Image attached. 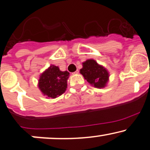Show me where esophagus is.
Segmentation results:
<instances>
[{
    "label": "esophagus",
    "mask_w": 150,
    "mask_h": 150,
    "mask_svg": "<svg viewBox=\"0 0 150 150\" xmlns=\"http://www.w3.org/2000/svg\"><path fill=\"white\" fill-rule=\"evenodd\" d=\"M72 74H79V70H76V71H74V72H73V73H72Z\"/></svg>",
    "instance_id": "obj_1"
}]
</instances>
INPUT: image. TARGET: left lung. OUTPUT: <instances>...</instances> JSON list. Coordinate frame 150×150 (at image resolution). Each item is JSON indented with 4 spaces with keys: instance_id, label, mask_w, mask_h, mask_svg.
Listing matches in <instances>:
<instances>
[{
    "instance_id": "8db88e82",
    "label": "left lung",
    "mask_w": 150,
    "mask_h": 150,
    "mask_svg": "<svg viewBox=\"0 0 150 150\" xmlns=\"http://www.w3.org/2000/svg\"><path fill=\"white\" fill-rule=\"evenodd\" d=\"M83 68L80 73L84 79L95 88H103L109 81V72L106 68L100 65L93 59L83 62Z\"/></svg>"
}]
</instances>
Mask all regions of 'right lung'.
<instances>
[{
	"label": "right lung",
	"mask_w": 150,
	"mask_h": 150,
	"mask_svg": "<svg viewBox=\"0 0 150 150\" xmlns=\"http://www.w3.org/2000/svg\"><path fill=\"white\" fill-rule=\"evenodd\" d=\"M69 73L60 71L58 66L51 64L40 76L38 88L47 98L59 97L66 91Z\"/></svg>",
	"instance_id": "add662e5"
}]
</instances>
